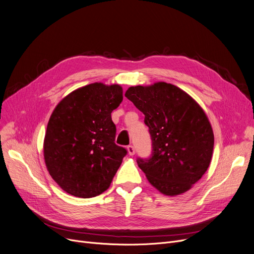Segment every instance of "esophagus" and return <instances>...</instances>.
I'll use <instances>...</instances> for the list:
<instances>
[{"mask_svg": "<svg viewBox=\"0 0 254 254\" xmlns=\"http://www.w3.org/2000/svg\"><path fill=\"white\" fill-rule=\"evenodd\" d=\"M127 152L129 155H134L135 154V147L132 145L127 146Z\"/></svg>", "mask_w": 254, "mask_h": 254, "instance_id": "obj_1", "label": "esophagus"}]
</instances>
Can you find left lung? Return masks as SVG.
Wrapping results in <instances>:
<instances>
[{"label": "left lung", "mask_w": 254, "mask_h": 254, "mask_svg": "<svg viewBox=\"0 0 254 254\" xmlns=\"http://www.w3.org/2000/svg\"><path fill=\"white\" fill-rule=\"evenodd\" d=\"M126 97L145 115L149 127L151 156L137 163L150 184L166 195L190 190L207 171L214 147L212 127L201 106L166 82L131 86Z\"/></svg>", "instance_id": "1"}]
</instances>
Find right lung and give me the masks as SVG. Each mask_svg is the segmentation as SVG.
<instances>
[{
  "label": "right lung",
  "mask_w": 254,
  "mask_h": 254,
  "mask_svg": "<svg viewBox=\"0 0 254 254\" xmlns=\"http://www.w3.org/2000/svg\"><path fill=\"white\" fill-rule=\"evenodd\" d=\"M123 99L120 85L96 82L72 91L53 110L44 159L50 176L65 192L87 198L109 189L127 153L114 142L111 118Z\"/></svg>",
  "instance_id": "1"
}]
</instances>
